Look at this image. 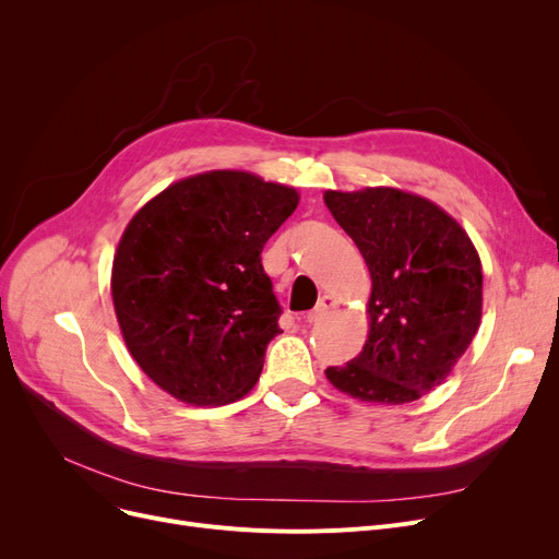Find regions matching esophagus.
<instances>
[{
    "label": "esophagus",
    "mask_w": 559,
    "mask_h": 559,
    "mask_svg": "<svg viewBox=\"0 0 559 559\" xmlns=\"http://www.w3.org/2000/svg\"><path fill=\"white\" fill-rule=\"evenodd\" d=\"M335 308H337V301H335L333 297L324 295V297L319 299V304L314 306V310H312V312H308L306 321H308V324H319V321H324V319H326Z\"/></svg>",
    "instance_id": "1"
}]
</instances>
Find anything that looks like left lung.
I'll return each mask as SVG.
<instances>
[{
    "label": "left lung",
    "mask_w": 559,
    "mask_h": 559,
    "mask_svg": "<svg viewBox=\"0 0 559 559\" xmlns=\"http://www.w3.org/2000/svg\"><path fill=\"white\" fill-rule=\"evenodd\" d=\"M324 201L371 274L367 342L326 378L365 403L417 401L444 383L480 326L478 251L449 213L417 194L329 190Z\"/></svg>",
    "instance_id": "1"
}]
</instances>
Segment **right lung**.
<instances>
[{"label": "right lung", "mask_w": 559, "mask_h": 559, "mask_svg": "<svg viewBox=\"0 0 559 559\" xmlns=\"http://www.w3.org/2000/svg\"><path fill=\"white\" fill-rule=\"evenodd\" d=\"M299 192L235 169L171 183L129 222L112 258V306L133 360L190 405L242 399L281 306L260 253Z\"/></svg>", "instance_id": "obj_1"}]
</instances>
